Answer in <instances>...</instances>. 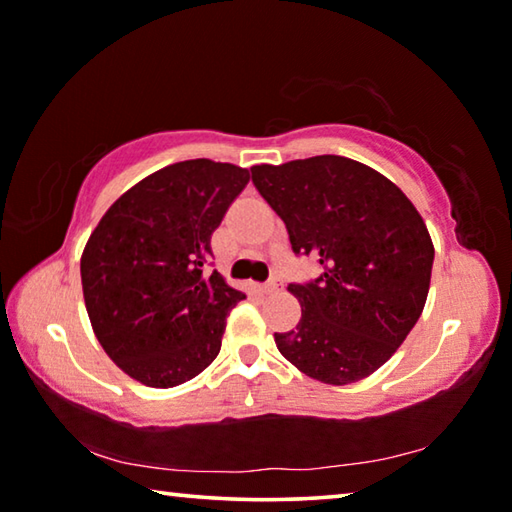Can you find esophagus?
<instances>
[{
	"instance_id": "esophagus-1",
	"label": "esophagus",
	"mask_w": 512,
	"mask_h": 512,
	"mask_svg": "<svg viewBox=\"0 0 512 512\" xmlns=\"http://www.w3.org/2000/svg\"><path fill=\"white\" fill-rule=\"evenodd\" d=\"M277 287H280V284H277V280H268L266 284H262V287H259V291H262V293H273V291H277Z\"/></svg>"
}]
</instances>
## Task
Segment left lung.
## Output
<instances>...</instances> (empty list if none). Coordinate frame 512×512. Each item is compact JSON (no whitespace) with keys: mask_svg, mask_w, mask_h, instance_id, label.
<instances>
[{"mask_svg":"<svg viewBox=\"0 0 512 512\" xmlns=\"http://www.w3.org/2000/svg\"><path fill=\"white\" fill-rule=\"evenodd\" d=\"M253 183L287 225L293 253L323 275L289 284L302 316L275 345L307 377L345 386L393 357L418 323L431 282L433 241L400 187L368 164L316 155L255 164Z\"/></svg>","mask_w":512,"mask_h":512,"instance_id":"left-lung-1","label":"left lung"}]
</instances>
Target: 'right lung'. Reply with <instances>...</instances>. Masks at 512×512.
Listing matches in <instances>:
<instances>
[{
	"label": "right lung",
	"mask_w": 512,
	"mask_h": 512,
	"mask_svg": "<svg viewBox=\"0 0 512 512\" xmlns=\"http://www.w3.org/2000/svg\"><path fill=\"white\" fill-rule=\"evenodd\" d=\"M248 180L230 162L169 164L121 194L92 230L81 255L85 309L131 379L173 388L219 354L225 316L246 296L205 264L212 232Z\"/></svg>",
	"instance_id": "obj_1"
}]
</instances>
